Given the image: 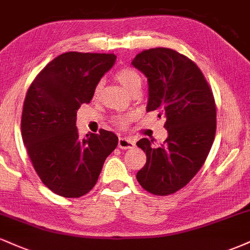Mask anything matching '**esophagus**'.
Listing matches in <instances>:
<instances>
[{"label":"esophagus","mask_w":250,"mask_h":250,"mask_svg":"<svg viewBox=\"0 0 250 250\" xmlns=\"http://www.w3.org/2000/svg\"><path fill=\"white\" fill-rule=\"evenodd\" d=\"M135 147V142L130 139H125V137H120L119 140V148L121 149H130Z\"/></svg>","instance_id":"1"}]
</instances>
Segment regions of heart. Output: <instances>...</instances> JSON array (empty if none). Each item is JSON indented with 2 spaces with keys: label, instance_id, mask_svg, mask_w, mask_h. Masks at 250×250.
Wrapping results in <instances>:
<instances>
[{
  "label": "heart",
  "instance_id": "heart-1",
  "mask_svg": "<svg viewBox=\"0 0 250 250\" xmlns=\"http://www.w3.org/2000/svg\"><path fill=\"white\" fill-rule=\"evenodd\" d=\"M116 79L119 80V82L125 87L128 89L129 91L133 90L134 88H136L137 85L142 84V79L141 75L137 73L136 70L133 69V68H122L116 73ZM102 88V82L97 83L95 88V95H99L100 91H101ZM134 114H119V115H115L113 117L114 125H116L117 127H127V125L133 121Z\"/></svg>",
  "mask_w": 250,
  "mask_h": 250
}]
</instances>
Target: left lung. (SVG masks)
I'll return each mask as SVG.
<instances>
[{
    "instance_id": "1",
    "label": "left lung",
    "mask_w": 250,
    "mask_h": 250,
    "mask_svg": "<svg viewBox=\"0 0 250 250\" xmlns=\"http://www.w3.org/2000/svg\"><path fill=\"white\" fill-rule=\"evenodd\" d=\"M148 79L147 111L166 117L168 137L162 145L141 139L136 143L147 162L136 179L148 193L159 196L187 186L207 159L216 133V104L200 68L169 48H151L131 62Z\"/></svg>"
}]
</instances>
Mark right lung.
Masks as SVG:
<instances>
[{
	"label": "right lung",
	"mask_w": 250,
	"mask_h": 250,
	"mask_svg": "<svg viewBox=\"0 0 250 250\" xmlns=\"http://www.w3.org/2000/svg\"><path fill=\"white\" fill-rule=\"evenodd\" d=\"M114 54L69 51L50 61L25 95L21 131L27 153L43 185L63 197H81L93 189L103 163L117 147L111 131L79 136L76 113L93 99Z\"/></svg>",
	"instance_id": "add662e5"
}]
</instances>
